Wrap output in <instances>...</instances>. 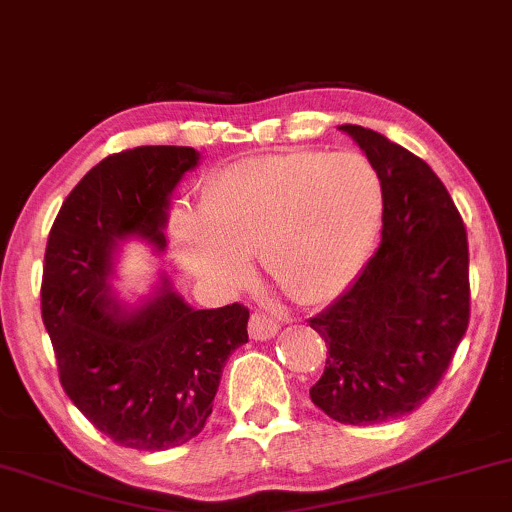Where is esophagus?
I'll return each instance as SVG.
<instances>
[{
  "mask_svg": "<svg viewBox=\"0 0 512 512\" xmlns=\"http://www.w3.org/2000/svg\"><path fill=\"white\" fill-rule=\"evenodd\" d=\"M276 334H279V324H276L272 317L262 315V312H252L250 336L255 338V341H269V338H274Z\"/></svg>",
  "mask_w": 512,
  "mask_h": 512,
  "instance_id": "34e87169",
  "label": "esophagus"
}]
</instances>
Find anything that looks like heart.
Returning a JSON list of instances; mask_svg holds the SVG:
<instances>
[{"label": "heart", "instance_id": "1", "mask_svg": "<svg viewBox=\"0 0 512 512\" xmlns=\"http://www.w3.org/2000/svg\"><path fill=\"white\" fill-rule=\"evenodd\" d=\"M381 181L355 152H283L243 159L207 181L202 207L171 217L183 267L217 288L245 279L250 257L298 305L346 291L372 250Z\"/></svg>", "mask_w": 512, "mask_h": 512}]
</instances>
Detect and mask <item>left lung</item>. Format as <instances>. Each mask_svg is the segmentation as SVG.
<instances>
[{
  "label": "left lung",
  "mask_w": 512,
  "mask_h": 512,
  "mask_svg": "<svg viewBox=\"0 0 512 512\" xmlns=\"http://www.w3.org/2000/svg\"><path fill=\"white\" fill-rule=\"evenodd\" d=\"M381 181V240L355 281L310 326L326 341L312 403L341 424L417 410L451 365L470 319L467 233L432 166L369 128L343 123Z\"/></svg>",
  "instance_id": "1"
}]
</instances>
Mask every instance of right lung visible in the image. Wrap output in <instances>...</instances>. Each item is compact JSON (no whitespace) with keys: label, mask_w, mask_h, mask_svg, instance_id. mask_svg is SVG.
<instances>
[{"label":"right lung","mask_w":512,"mask_h":512,"mask_svg":"<svg viewBox=\"0 0 512 512\" xmlns=\"http://www.w3.org/2000/svg\"><path fill=\"white\" fill-rule=\"evenodd\" d=\"M193 147L145 145L102 159L61 205L45 250L42 322L66 396L109 439L166 451L202 432L250 312L195 310L159 272L150 293L119 298L121 245L166 250L169 202L200 164Z\"/></svg>","instance_id":"right-lung-1"}]
</instances>
